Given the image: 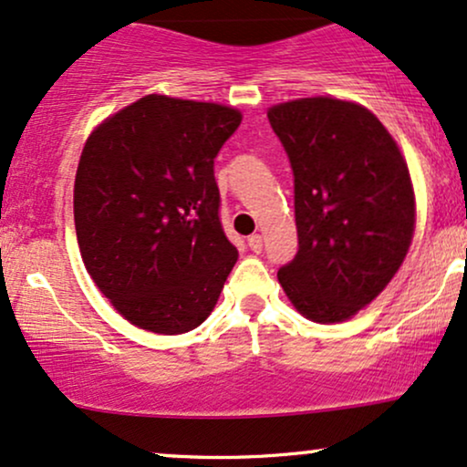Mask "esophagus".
Wrapping results in <instances>:
<instances>
[{
    "instance_id": "esophagus-1",
    "label": "esophagus",
    "mask_w": 467,
    "mask_h": 467,
    "mask_svg": "<svg viewBox=\"0 0 467 467\" xmlns=\"http://www.w3.org/2000/svg\"><path fill=\"white\" fill-rule=\"evenodd\" d=\"M247 245H250L252 252H261L263 250V237H261V234H250V237H247Z\"/></svg>"
}]
</instances>
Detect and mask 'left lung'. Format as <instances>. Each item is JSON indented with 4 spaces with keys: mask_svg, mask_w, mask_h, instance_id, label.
Returning a JSON list of instances; mask_svg holds the SVG:
<instances>
[{
    "mask_svg": "<svg viewBox=\"0 0 467 467\" xmlns=\"http://www.w3.org/2000/svg\"><path fill=\"white\" fill-rule=\"evenodd\" d=\"M267 118L293 168L299 239L277 280L310 321H347L388 286L410 250V170L388 129L358 103L297 99Z\"/></svg>",
    "mask_w": 467,
    "mask_h": 467,
    "instance_id": "8db88e82",
    "label": "left lung"
}]
</instances>
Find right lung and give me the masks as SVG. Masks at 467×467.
I'll list each match as a JSON object with an SVG mask.
<instances>
[{
	"mask_svg": "<svg viewBox=\"0 0 467 467\" xmlns=\"http://www.w3.org/2000/svg\"><path fill=\"white\" fill-rule=\"evenodd\" d=\"M241 125L217 103L149 94L88 138L75 176V230L88 274L129 323L198 327L237 247L223 234L213 163Z\"/></svg>",
	"mask_w": 467,
	"mask_h": 467,
	"instance_id": "obj_1",
	"label": "right lung"
}]
</instances>
